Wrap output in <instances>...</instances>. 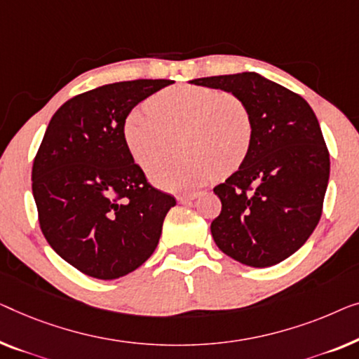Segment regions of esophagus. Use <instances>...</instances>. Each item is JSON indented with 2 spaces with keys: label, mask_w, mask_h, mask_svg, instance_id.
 <instances>
[{
  "label": "esophagus",
  "mask_w": 359,
  "mask_h": 359,
  "mask_svg": "<svg viewBox=\"0 0 359 359\" xmlns=\"http://www.w3.org/2000/svg\"><path fill=\"white\" fill-rule=\"evenodd\" d=\"M199 197V192H189V194H183V196H178V201L181 204H188V202H192L194 199Z\"/></svg>",
  "instance_id": "34e87169"
}]
</instances>
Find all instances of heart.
Instances as JSON below:
<instances>
[{"instance_id": "obj_1", "label": "heart", "mask_w": 359, "mask_h": 359, "mask_svg": "<svg viewBox=\"0 0 359 359\" xmlns=\"http://www.w3.org/2000/svg\"><path fill=\"white\" fill-rule=\"evenodd\" d=\"M186 152L155 162L149 175L170 189L196 188L246 160L254 121L246 102L231 92L202 86H175L155 93L149 107H136L123 126L129 154L141 167L163 155L171 136Z\"/></svg>"}]
</instances>
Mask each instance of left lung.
Instances as JSON below:
<instances>
[{
	"label": "left lung",
	"mask_w": 359,
	"mask_h": 359,
	"mask_svg": "<svg viewBox=\"0 0 359 359\" xmlns=\"http://www.w3.org/2000/svg\"><path fill=\"white\" fill-rule=\"evenodd\" d=\"M191 84L235 93L254 121L246 160L214 188L222 201L214 241L244 266H275L308 241L322 214L330 158L318 118L303 97L257 72Z\"/></svg>",
	"instance_id": "8db88e82"
}]
</instances>
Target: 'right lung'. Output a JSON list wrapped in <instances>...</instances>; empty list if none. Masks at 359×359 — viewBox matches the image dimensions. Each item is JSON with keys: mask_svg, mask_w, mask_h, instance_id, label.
Wrapping results in <instances>:
<instances>
[{"mask_svg": "<svg viewBox=\"0 0 359 359\" xmlns=\"http://www.w3.org/2000/svg\"><path fill=\"white\" fill-rule=\"evenodd\" d=\"M173 84L137 79L72 97L50 119L32 168L40 228L60 257L100 280L152 256L173 196L152 188L124 142L126 115Z\"/></svg>", "mask_w": 359, "mask_h": 359, "instance_id": "obj_1", "label": "right lung"}]
</instances>
